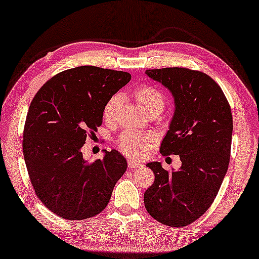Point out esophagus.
I'll use <instances>...</instances> for the list:
<instances>
[{
  "label": "esophagus",
  "mask_w": 259,
  "mask_h": 259,
  "mask_svg": "<svg viewBox=\"0 0 259 259\" xmlns=\"http://www.w3.org/2000/svg\"><path fill=\"white\" fill-rule=\"evenodd\" d=\"M128 167H129V169L133 170V171H135V170L139 169L141 167V164L134 161V160H131V159H130V160H128Z\"/></svg>",
  "instance_id": "34e87169"
}]
</instances>
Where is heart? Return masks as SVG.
Instances as JSON below:
<instances>
[{
	"label": "heart",
	"mask_w": 259,
	"mask_h": 259,
	"mask_svg": "<svg viewBox=\"0 0 259 259\" xmlns=\"http://www.w3.org/2000/svg\"><path fill=\"white\" fill-rule=\"evenodd\" d=\"M133 96L140 109L148 115L160 114L166 107L167 99L164 93L153 85L144 84L134 90ZM123 99L120 95H113L103 107V118L107 122H114L117 120L119 109L122 106ZM119 149L125 156L142 159L157 145V138L151 134L124 133L117 141Z\"/></svg>",
	"instance_id": "1"
}]
</instances>
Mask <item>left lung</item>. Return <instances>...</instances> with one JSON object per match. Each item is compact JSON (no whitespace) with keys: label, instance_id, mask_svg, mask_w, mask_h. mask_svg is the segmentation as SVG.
<instances>
[{"label":"left lung","instance_id":"obj_1","mask_svg":"<svg viewBox=\"0 0 259 259\" xmlns=\"http://www.w3.org/2000/svg\"><path fill=\"white\" fill-rule=\"evenodd\" d=\"M146 73L175 98V114L160 153L178 155L181 167L168 171L160 162L147 164L155 174V183L145 192V206L159 223L184 227L211 206L227 172L232 110L222 88L201 71L175 67Z\"/></svg>","mask_w":259,"mask_h":259}]
</instances>
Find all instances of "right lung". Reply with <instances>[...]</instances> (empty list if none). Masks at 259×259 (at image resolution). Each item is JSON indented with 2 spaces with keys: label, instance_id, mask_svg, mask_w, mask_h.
I'll return each instance as SVG.
<instances>
[{
  "label": "right lung",
  "instance_id": "right-lung-1",
  "mask_svg": "<svg viewBox=\"0 0 259 259\" xmlns=\"http://www.w3.org/2000/svg\"><path fill=\"white\" fill-rule=\"evenodd\" d=\"M131 75L83 65L62 71L33 98L23 130V155L35 194L68 221L95 217L107 207L126 161L117 150L88 162L82 147L102 124L103 107Z\"/></svg>",
  "mask_w": 259,
  "mask_h": 259
}]
</instances>
